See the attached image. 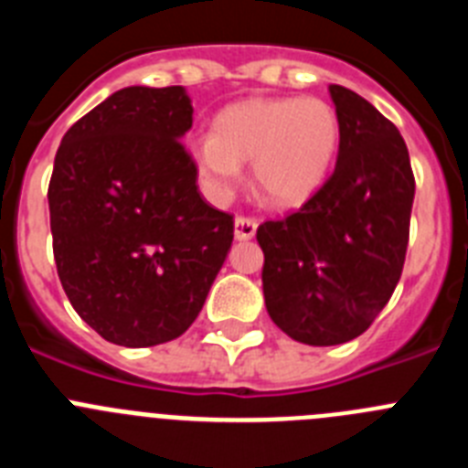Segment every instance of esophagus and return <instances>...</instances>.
Here are the masks:
<instances>
[{
	"instance_id": "34e87169",
	"label": "esophagus",
	"mask_w": 468,
	"mask_h": 468,
	"mask_svg": "<svg viewBox=\"0 0 468 468\" xmlns=\"http://www.w3.org/2000/svg\"><path fill=\"white\" fill-rule=\"evenodd\" d=\"M255 231H258V220L250 218V215H239L237 220H234V237H237L239 241L253 239Z\"/></svg>"
}]
</instances>
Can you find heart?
<instances>
[{
    "instance_id": "heart-1",
    "label": "heart",
    "mask_w": 468,
    "mask_h": 468,
    "mask_svg": "<svg viewBox=\"0 0 468 468\" xmlns=\"http://www.w3.org/2000/svg\"><path fill=\"white\" fill-rule=\"evenodd\" d=\"M340 147V117L321 98H253L215 117L213 133L189 143L198 180L213 198L241 185V164L253 161V180L270 204L295 206L328 176Z\"/></svg>"
}]
</instances>
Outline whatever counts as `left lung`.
Wrapping results in <instances>:
<instances>
[{"instance_id":"obj_1","label":"left lung","mask_w":468,"mask_h":468,"mask_svg":"<svg viewBox=\"0 0 468 468\" xmlns=\"http://www.w3.org/2000/svg\"><path fill=\"white\" fill-rule=\"evenodd\" d=\"M330 98L340 117L333 176L300 210L258 227L267 312L312 346L358 337L394 295L415 198L399 128L345 86H330Z\"/></svg>"}]
</instances>
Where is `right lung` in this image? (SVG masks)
Instances as JSON below:
<instances>
[{"mask_svg":"<svg viewBox=\"0 0 468 468\" xmlns=\"http://www.w3.org/2000/svg\"><path fill=\"white\" fill-rule=\"evenodd\" d=\"M183 86H128L63 135L48 183L53 258L74 312L112 345L154 346L194 324L234 218L198 194L180 143Z\"/></svg>","mask_w":468,"mask_h":468,"instance_id":"add662e5","label":"right lung"}]
</instances>
